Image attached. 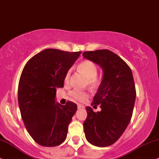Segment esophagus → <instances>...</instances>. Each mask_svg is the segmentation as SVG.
I'll list each match as a JSON object with an SVG mask.
<instances>
[{"label": "esophagus", "instance_id": "1", "mask_svg": "<svg viewBox=\"0 0 159 159\" xmlns=\"http://www.w3.org/2000/svg\"><path fill=\"white\" fill-rule=\"evenodd\" d=\"M84 107V105H81V104H78V108L80 109V108H83Z\"/></svg>", "mask_w": 159, "mask_h": 159}]
</instances>
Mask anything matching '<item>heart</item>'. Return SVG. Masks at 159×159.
<instances>
[{"label":"heart","mask_w":159,"mask_h":159,"mask_svg":"<svg viewBox=\"0 0 159 159\" xmlns=\"http://www.w3.org/2000/svg\"><path fill=\"white\" fill-rule=\"evenodd\" d=\"M78 69L82 73L85 74L87 77V83L90 85L94 86L99 83V78L97 76V67L94 62L91 60H84L78 65ZM71 76V69L67 72L65 76V84H68ZM70 96L75 100L84 102L89 98V93L87 91H84L79 89H74L69 93Z\"/></svg>","instance_id":"heart-1"}]
</instances>
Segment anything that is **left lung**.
Instances as JSON below:
<instances>
[{"label": "left lung", "mask_w": 159, "mask_h": 159, "mask_svg": "<svg viewBox=\"0 0 159 159\" xmlns=\"http://www.w3.org/2000/svg\"><path fill=\"white\" fill-rule=\"evenodd\" d=\"M82 55L103 70L102 81L91 104L100 105L101 111L95 113L86 107L85 136L92 145L107 147L120 138L132 118L136 97L134 78L129 65L111 51L84 52Z\"/></svg>", "instance_id": "left-lung-1"}]
</instances>
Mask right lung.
<instances>
[{"instance_id": "1", "label": "right lung", "mask_w": 159, "mask_h": 159, "mask_svg": "<svg viewBox=\"0 0 159 159\" xmlns=\"http://www.w3.org/2000/svg\"><path fill=\"white\" fill-rule=\"evenodd\" d=\"M81 52L46 48L26 63L18 87V102L26 129L38 144L54 147L67 137L77 105L55 102L58 88L64 87L65 74Z\"/></svg>"}]
</instances>
